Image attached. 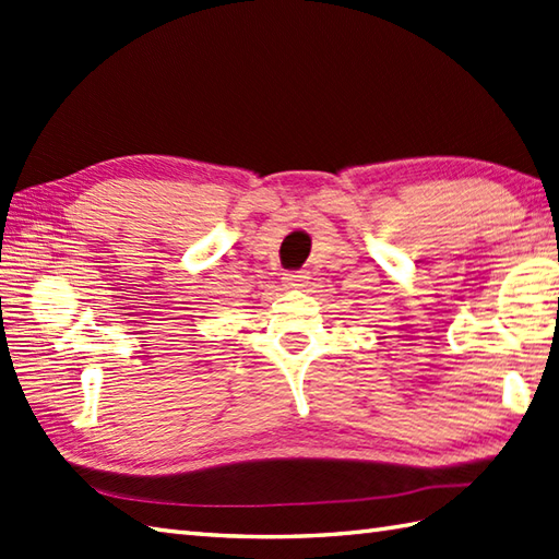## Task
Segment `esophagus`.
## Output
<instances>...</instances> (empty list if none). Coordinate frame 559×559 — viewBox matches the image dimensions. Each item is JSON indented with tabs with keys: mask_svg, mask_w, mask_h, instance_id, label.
<instances>
[{
	"mask_svg": "<svg viewBox=\"0 0 559 559\" xmlns=\"http://www.w3.org/2000/svg\"><path fill=\"white\" fill-rule=\"evenodd\" d=\"M283 281H286V286H290V288H302L307 276H305V271H290L283 276Z\"/></svg>",
	"mask_w": 559,
	"mask_h": 559,
	"instance_id": "34e87169",
	"label": "esophagus"
}]
</instances>
